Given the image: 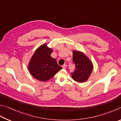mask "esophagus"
Returning a JSON list of instances; mask_svg holds the SVG:
<instances>
[{"label":"esophagus","mask_w":121,"mask_h":121,"mask_svg":"<svg viewBox=\"0 0 121 121\" xmlns=\"http://www.w3.org/2000/svg\"><path fill=\"white\" fill-rule=\"evenodd\" d=\"M62 67L64 69H66V65H65V64H64L62 66Z\"/></svg>","instance_id":"34e87169"}]
</instances>
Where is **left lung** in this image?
Wrapping results in <instances>:
<instances>
[{"label":"left lung","instance_id":"8db88e82","mask_svg":"<svg viewBox=\"0 0 121 121\" xmlns=\"http://www.w3.org/2000/svg\"><path fill=\"white\" fill-rule=\"evenodd\" d=\"M73 62L75 67L71 73L73 79L80 83L86 81L92 73V62L83 52L78 51L73 52Z\"/></svg>","mask_w":121,"mask_h":121}]
</instances>
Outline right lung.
Wrapping results in <instances>:
<instances>
[{
	"label": "right lung",
	"instance_id": "add662e5",
	"mask_svg": "<svg viewBox=\"0 0 121 121\" xmlns=\"http://www.w3.org/2000/svg\"><path fill=\"white\" fill-rule=\"evenodd\" d=\"M53 50L44 44L35 51L29 64V70L39 81H46L52 78L62 67L50 56Z\"/></svg>",
	"mask_w": 121,
	"mask_h": 121
}]
</instances>
